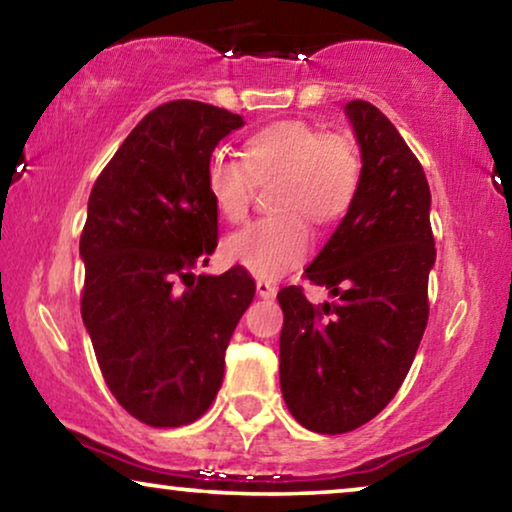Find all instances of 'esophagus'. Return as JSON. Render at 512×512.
<instances>
[{
  "mask_svg": "<svg viewBox=\"0 0 512 512\" xmlns=\"http://www.w3.org/2000/svg\"><path fill=\"white\" fill-rule=\"evenodd\" d=\"M255 288H257V295L264 297V299L276 297V285H274V283H269V281H264V278H257V281H255Z\"/></svg>",
  "mask_w": 512,
  "mask_h": 512,
  "instance_id": "esophagus-1",
  "label": "esophagus"
}]
</instances>
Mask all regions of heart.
<instances>
[{
    "instance_id": "heart-1",
    "label": "heart",
    "mask_w": 512,
    "mask_h": 512,
    "mask_svg": "<svg viewBox=\"0 0 512 512\" xmlns=\"http://www.w3.org/2000/svg\"><path fill=\"white\" fill-rule=\"evenodd\" d=\"M278 175L274 206L281 213L248 224L224 243L231 262L260 278H281L309 255L313 222L346 213L360 185V154L351 138L304 121H278L245 140V163L217 147L206 161V189L231 224L250 213L255 182Z\"/></svg>"
}]
</instances>
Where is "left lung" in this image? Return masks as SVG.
Masks as SVG:
<instances>
[{"instance_id": "1", "label": "left lung", "mask_w": 512, "mask_h": 512, "mask_svg": "<svg viewBox=\"0 0 512 512\" xmlns=\"http://www.w3.org/2000/svg\"><path fill=\"white\" fill-rule=\"evenodd\" d=\"M363 168L349 213L304 276L337 297L311 304L299 285L283 309L281 391L313 433L367 424L398 393L428 323L435 262L431 189L407 142L377 107L346 102Z\"/></svg>"}]
</instances>
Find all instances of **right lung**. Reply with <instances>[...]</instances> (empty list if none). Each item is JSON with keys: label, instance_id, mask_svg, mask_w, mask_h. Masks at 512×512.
<instances>
[{"label": "right lung", "instance_id": "1", "mask_svg": "<svg viewBox=\"0 0 512 512\" xmlns=\"http://www.w3.org/2000/svg\"><path fill=\"white\" fill-rule=\"evenodd\" d=\"M243 117L163 102L95 180L79 252L81 318L105 384L142 424H192L213 405L224 351L255 297L248 271L194 276L217 245L206 161Z\"/></svg>", "mask_w": 512, "mask_h": 512}]
</instances>
